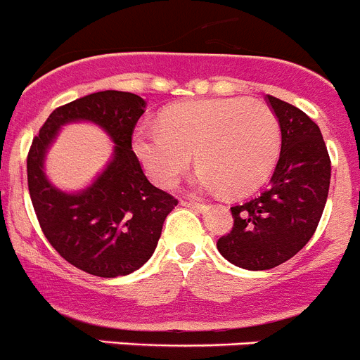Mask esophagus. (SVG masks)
Instances as JSON below:
<instances>
[{
	"label": "esophagus",
	"instance_id": "34e87169",
	"mask_svg": "<svg viewBox=\"0 0 360 360\" xmlns=\"http://www.w3.org/2000/svg\"><path fill=\"white\" fill-rule=\"evenodd\" d=\"M180 205H182V207H187V208H193V210H205V205L203 203H196V201H187V200H182L180 201Z\"/></svg>",
	"mask_w": 360,
	"mask_h": 360
}]
</instances>
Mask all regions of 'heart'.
<instances>
[{
	"label": "heart",
	"instance_id": "1",
	"mask_svg": "<svg viewBox=\"0 0 360 360\" xmlns=\"http://www.w3.org/2000/svg\"><path fill=\"white\" fill-rule=\"evenodd\" d=\"M159 123L136 129L132 148L148 176L162 187L176 184L196 152L198 186L244 196L270 176L281 152L277 116L248 98L171 105Z\"/></svg>",
	"mask_w": 360,
	"mask_h": 360
}]
</instances>
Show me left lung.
<instances>
[{
    "instance_id": "1",
    "label": "left lung",
    "mask_w": 360,
    "mask_h": 360,
    "mask_svg": "<svg viewBox=\"0 0 360 360\" xmlns=\"http://www.w3.org/2000/svg\"><path fill=\"white\" fill-rule=\"evenodd\" d=\"M281 125V153L262 194L231 207L233 228L217 240L229 263L269 270L309 242L323 214L330 186V159L320 127L304 111L266 95Z\"/></svg>"
}]
</instances>
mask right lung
I'll return each mask as SVG.
<instances>
[{
	"label": "right lung",
	"instance_id": "obj_1",
	"mask_svg": "<svg viewBox=\"0 0 360 360\" xmlns=\"http://www.w3.org/2000/svg\"><path fill=\"white\" fill-rule=\"evenodd\" d=\"M145 108L129 91L86 95L54 109L30 148L28 189L40 228L61 258L91 276H127L145 265L164 219L178 203L148 182L132 150V132ZM72 121L95 122L115 141L106 169L79 193L60 191L43 173L46 150Z\"/></svg>",
	"mask_w": 360,
	"mask_h": 360
}]
</instances>
